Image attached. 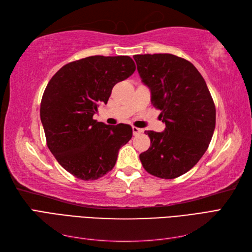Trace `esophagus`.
<instances>
[{"label":"esophagus","instance_id":"1","mask_svg":"<svg viewBox=\"0 0 252 252\" xmlns=\"http://www.w3.org/2000/svg\"><path fill=\"white\" fill-rule=\"evenodd\" d=\"M142 131H143L142 129H140V128H138V127H134V126H132V132H133V134H134V135H138V134H140Z\"/></svg>","mask_w":252,"mask_h":252}]
</instances>
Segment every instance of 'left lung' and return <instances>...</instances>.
I'll return each instance as SVG.
<instances>
[{
  "mask_svg": "<svg viewBox=\"0 0 252 252\" xmlns=\"http://www.w3.org/2000/svg\"><path fill=\"white\" fill-rule=\"evenodd\" d=\"M133 59L166 125L162 132L145 131L150 147L140 159L148 173L175 179L191 169L207 150L216 127L215 103L202 74L189 61L170 53Z\"/></svg>",
  "mask_w": 252,
  "mask_h": 252,
  "instance_id": "obj_1",
  "label": "left lung"
}]
</instances>
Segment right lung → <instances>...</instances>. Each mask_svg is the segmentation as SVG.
<instances>
[{
  "label": "right lung",
  "instance_id": "obj_1",
  "mask_svg": "<svg viewBox=\"0 0 252 252\" xmlns=\"http://www.w3.org/2000/svg\"><path fill=\"white\" fill-rule=\"evenodd\" d=\"M135 70L128 56H94L64 65L53 75L41 101L46 142L59 164L75 178L100 179L116 165L120 148L132 136L127 124L94 120L117 83Z\"/></svg>",
  "mask_w": 252,
  "mask_h": 252
}]
</instances>
